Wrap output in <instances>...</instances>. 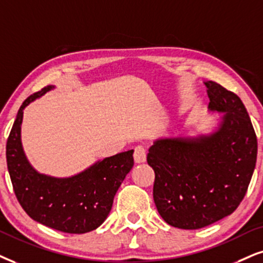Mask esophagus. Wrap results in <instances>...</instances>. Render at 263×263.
Returning a JSON list of instances; mask_svg holds the SVG:
<instances>
[{"mask_svg":"<svg viewBox=\"0 0 263 263\" xmlns=\"http://www.w3.org/2000/svg\"><path fill=\"white\" fill-rule=\"evenodd\" d=\"M134 158H135V161L137 162V164L145 162V160H147V152H145L144 147H142V145L136 147L135 153H134Z\"/></svg>","mask_w":263,"mask_h":263,"instance_id":"obj_1","label":"esophagus"}]
</instances>
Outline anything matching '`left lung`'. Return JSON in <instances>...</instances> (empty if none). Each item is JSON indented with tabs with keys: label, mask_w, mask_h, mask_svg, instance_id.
<instances>
[{
	"label": "left lung",
	"mask_w": 263,
	"mask_h": 263,
	"mask_svg": "<svg viewBox=\"0 0 263 263\" xmlns=\"http://www.w3.org/2000/svg\"><path fill=\"white\" fill-rule=\"evenodd\" d=\"M209 111L220 114L209 132L156 138L147 155L155 172L153 198L166 223L199 229L234 212L257 158V138L240 98L204 81Z\"/></svg>",
	"instance_id": "obj_1"
}]
</instances>
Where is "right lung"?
<instances>
[{"label": "right lung", "mask_w": 263, "mask_h": 263, "mask_svg": "<svg viewBox=\"0 0 263 263\" xmlns=\"http://www.w3.org/2000/svg\"><path fill=\"white\" fill-rule=\"evenodd\" d=\"M54 87L49 85L30 96L18 110L6 147L8 172L19 204L32 220L64 233H87L108 217L116 192L134 167V149L96 161L69 177L39 172L23 149V114L30 103Z\"/></svg>", "instance_id": "obj_1"}]
</instances>
